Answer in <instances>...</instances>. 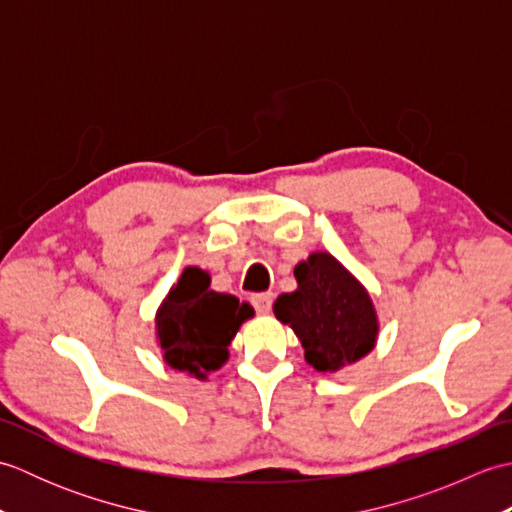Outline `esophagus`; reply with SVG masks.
I'll return each instance as SVG.
<instances>
[{
  "label": "esophagus",
  "instance_id": "esophagus-1",
  "mask_svg": "<svg viewBox=\"0 0 512 512\" xmlns=\"http://www.w3.org/2000/svg\"><path fill=\"white\" fill-rule=\"evenodd\" d=\"M273 299L275 295L273 292H259V295H253L250 297V301H253V306L259 314H268L270 308H273Z\"/></svg>",
  "mask_w": 512,
  "mask_h": 512
}]
</instances>
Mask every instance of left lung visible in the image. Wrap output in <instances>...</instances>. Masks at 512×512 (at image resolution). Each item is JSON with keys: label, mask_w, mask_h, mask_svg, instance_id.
Returning a JSON list of instances; mask_svg holds the SVG:
<instances>
[{"label": "left lung", "mask_w": 512, "mask_h": 512, "mask_svg": "<svg viewBox=\"0 0 512 512\" xmlns=\"http://www.w3.org/2000/svg\"><path fill=\"white\" fill-rule=\"evenodd\" d=\"M297 290L275 301V317L290 325L317 372H339L374 350L378 317L365 286L330 253L295 266Z\"/></svg>", "instance_id": "8db88e82"}]
</instances>
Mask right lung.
Masks as SVG:
<instances>
[{"label": "right lung", "mask_w": 512, "mask_h": 512, "mask_svg": "<svg viewBox=\"0 0 512 512\" xmlns=\"http://www.w3.org/2000/svg\"><path fill=\"white\" fill-rule=\"evenodd\" d=\"M209 286L206 270L184 268L156 314V336L165 363L200 380L228 361V345L239 325L255 314L248 303Z\"/></svg>", "instance_id": "obj_1"}]
</instances>
